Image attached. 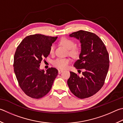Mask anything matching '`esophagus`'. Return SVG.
<instances>
[{"mask_svg": "<svg viewBox=\"0 0 123 123\" xmlns=\"http://www.w3.org/2000/svg\"><path fill=\"white\" fill-rule=\"evenodd\" d=\"M63 70H61V69H59V74H61V73L63 72Z\"/></svg>", "mask_w": 123, "mask_h": 123, "instance_id": "esophagus-1", "label": "esophagus"}]
</instances>
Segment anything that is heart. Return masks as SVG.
Masks as SVG:
<instances>
[{
	"label": "heart",
	"mask_w": 123,
	"mask_h": 123,
	"mask_svg": "<svg viewBox=\"0 0 123 123\" xmlns=\"http://www.w3.org/2000/svg\"><path fill=\"white\" fill-rule=\"evenodd\" d=\"M60 43L63 44L68 49V53L71 56L76 58L79 57L81 54V48L75 45V42L73 40L68 37H63L60 40ZM49 53L50 54H54V46L53 44L50 46ZM70 61V59L69 58H57L53 62V64L58 68L64 69L67 67Z\"/></svg>",
	"instance_id": "1"
}]
</instances>
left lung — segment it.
I'll list each match as a JSON object with an SVG mask.
<instances>
[{
    "mask_svg": "<svg viewBox=\"0 0 123 123\" xmlns=\"http://www.w3.org/2000/svg\"><path fill=\"white\" fill-rule=\"evenodd\" d=\"M80 40L81 52L74 66L84 69L82 76L72 71L68 80L69 89L80 99L91 97L103 86L109 68V55L103 42L95 33L80 30L69 35Z\"/></svg>",
    "mask_w": 123,
    "mask_h": 123,
    "instance_id": "left-lung-1",
    "label": "left lung"
}]
</instances>
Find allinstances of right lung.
<instances>
[{"instance_id": "obj_1", "label": "right lung", "mask_w": 123, "mask_h": 123, "mask_svg": "<svg viewBox=\"0 0 123 123\" xmlns=\"http://www.w3.org/2000/svg\"><path fill=\"white\" fill-rule=\"evenodd\" d=\"M56 37L37 34L26 37L15 51L14 71L20 88L28 96L39 99L49 92L58 74L55 68L40 70L44 58L50 54L49 49Z\"/></svg>"}]
</instances>
